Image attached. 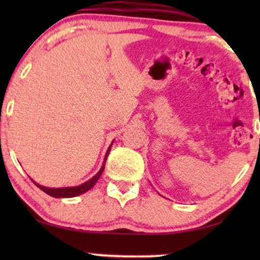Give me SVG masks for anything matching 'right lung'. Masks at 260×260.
Wrapping results in <instances>:
<instances>
[{"instance_id": "add662e5", "label": "right lung", "mask_w": 260, "mask_h": 260, "mask_svg": "<svg viewBox=\"0 0 260 260\" xmlns=\"http://www.w3.org/2000/svg\"><path fill=\"white\" fill-rule=\"evenodd\" d=\"M111 145H110V148L108 149V152H106V155H105L104 163H103V167L101 168V170L98 172L97 175H94L90 181H87V182L83 183L81 186L67 187V188H47V187L40 186V184H38V183H35V184H37V186L40 188L41 190H44L46 194L51 195V197H53V198H73V197H78V195H80V194L86 193L87 190H90L91 188L94 186L95 182H97V181L99 180V177H101L103 172H104L105 162H106V158H108L110 149H111Z\"/></svg>"}]
</instances>
